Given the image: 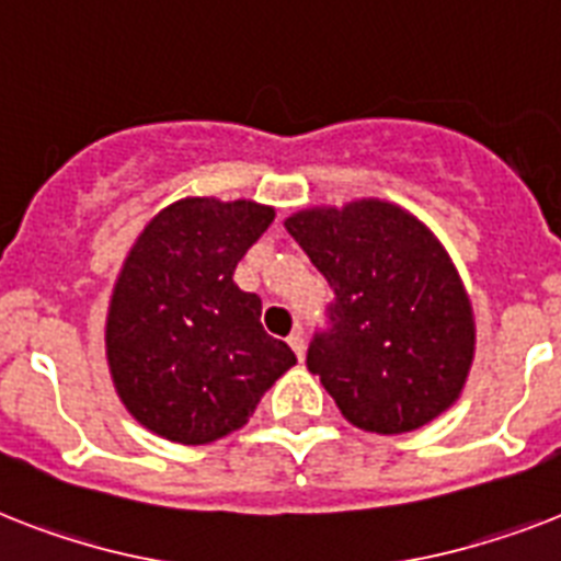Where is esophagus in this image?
<instances>
[{"instance_id":"34e87169","label":"esophagus","mask_w":561,"mask_h":561,"mask_svg":"<svg viewBox=\"0 0 561 561\" xmlns=\"http://www.w3.org/2000/svg\"><path fill=\"white\" fill-rule=\"evenodd\" d=\"M288 345L294 348V354L299 359H305V334H302V328H294L288 336Z\"/></svg>"}]
</instances>
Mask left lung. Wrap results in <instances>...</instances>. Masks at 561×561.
<instances>
[{
  "label": "left lung",
  "instance_id": "8db88e82",
  "mask_svg": "<svg viewBox=\"0 0 561 561\" xmlns=\"http://www.w3.org/2000/svg\"><path fill=\"white\" fill-rule=\"evenodd\" d=\"M285 230L334 290L308 371L345 421L400 435L453 407L476 357V317L438 236L383 198L299 209Z\"/></svg>",
  "mask_w": 561,
  "mask_h": 561
}]
</instances>
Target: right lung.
<instances>
[{
    "label": "right lung",
    "instance_id": "1",
    "mask_svg": "<svg viewBox=\"0 0 561 561\" xmlns=\"http://www.w3.org/2000/svg\"><path fill=\"white\" fill-rule=\"evenodd\" d=\"M273 207L181 198L135 239L108 299L106 359L117 398L140 426L202 446L241 430L296 363L233 271Z\"/></svg>",
    "mask_w": 561,
    "mask_h": 561
}]
</instances>
